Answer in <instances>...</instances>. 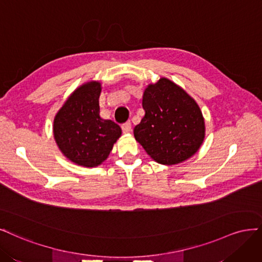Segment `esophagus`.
I'll list each match as a JSON object with an SVG mask.
<instances>
[{
  "mask_svg": "<svg viewBox=\"0 0 262 262\" xmlns=\"http://www.w3.org/2000/svg\"><path fill=\"white\" fill-rule=\"evenodd\" d=\"M122 130L123 133H129L132 130V124L130 122H126L122 125Z\"/></svg>",
  "mask_w": 262,
  "mask_h": 262,
  "instance_id": "34e87169",
  "label": "esophagus"
}]
</instances>
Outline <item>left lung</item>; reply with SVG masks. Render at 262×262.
<instances>
[{
  "label": "left lung",
  "mask_w": 262,
  "mask_h": 262,
  "mask_svg": "<svg viewBox=\"0 0 262 262\" xmlns=\"http://www.w3.org/2000/svg\"><path fill=\"white\" fill-rule=\"evenodd\" d=\"M145 116L134 136L155 161L172 165L195 155L205 138V121L196 101L166 78L149 85L142 97Z\"/></svg>",
  "instance_id": "1"
}]
</instances>
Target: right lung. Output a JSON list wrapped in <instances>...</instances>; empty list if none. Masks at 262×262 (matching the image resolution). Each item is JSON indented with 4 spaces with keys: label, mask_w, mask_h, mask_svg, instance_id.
<instances>
[{
    "label": "right lung",
    "mask_w": 262,
    "mask_h": 262,
    "mask_svg": "<svg viewBox=\"0 0 262 262\" xmlns=\"http://www.w3.org/2000/svg\"><path fill=\"white\" fill-rule=\"evenodd\" d=\"M100 82L85 83L66 100L54 119L53 133L58 148L74 163L94 167L108 157L122 129L100 117Z\"/></svg>",
    "instance_id": "obj_1"
}]
</instances>
